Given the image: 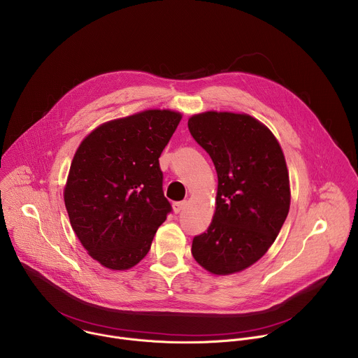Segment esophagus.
<instances>
[{
  "mask_svg": "<svg viewBox=\"0 0 358 358\" xmlns=\"http://www.w3.org/2000/svg\"><path fill=\"white\" fill-rule=\"evenodd\" d=\"M185 206H186V201H176L173 203V211L178 214L185 208Z\"/></svg>",
  "mask_w": 358,
  "mask_h": 358,
  "instance_id": "esophagus-1",
  "label": "esophagus"
}]
</instances>
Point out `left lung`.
Segmentation results:
<instances>
[{
	"label": "left lung",
	"mask_w": 358,
	"mask_h": 358,
	"mask_svg": "<svg viewBox=\"0 0 358 358\" xmlns=\"http://www.w3.org/2000/svg\"><path fill=\"white\" fill-rule=\"evenodd\" d=\"M187 127L218 178L213 221L193 238L192 255L214 274L241 271L267 252L289 210L281 147L248 115L207 112L190 117Z\"/></svg>",
	"instance_id": "left-lung-1"
}]
</instances>
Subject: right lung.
Here are the masks:
<instances>
[{
  "label": "right lung",
  "instance_id": "right-lung-1",
  "mask_svg": "<svg viewBox=\"0 0 358 358\" xmlns=\"http://www.w3.org/2000/svg\"><path fill=\"white\" fill-rule=\"evenodd\" d=\"M182 116L145 110L94 130L71 162L64 201L88 253L108 268L136 266L172 211L159 157Z\"/></svg>",
  "mask_w": 358,
  "mask_h": 358
}]
</instances>
